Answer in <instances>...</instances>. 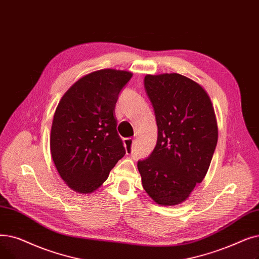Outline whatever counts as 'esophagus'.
Wrapping results in <instances>:
<instances>
[{
  "instance_id": "obj_1",
  "label": "esophagus",
  "mask_w": 259,
  "mask_h": 259,
  "mask_svg": "<svg viewBox=\"0 0 259 259\" xmlns=\"http://www.w3.org/2000/svg\"><path fill=\"white\" fill-rule=\"evenodd\" d=\"M123 142H124L126 154H128V155L133 154L134 153V149H135V140L132 139V138H126V139L123 140Z\"/></svg>"
}]
</instances>
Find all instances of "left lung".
Returning <instances> with one entry per match:
<instances>
[{
  "mask_svg": "<svg viewBox=\"0 0 259 259\" xmlns=\"http://www.w3.org/2000/svg\"><path fill=\"white\" fill-rule=\"evenodd\" d=\"M144 90L154 107L158 138L137 166L145 192L158 204L186 200L211 164L218 130L210 97L179 73L146 75Z\"/></svg>",
  "mask_w": 259,
  "mask_h": 259,
  "instance_id": "left-lung-1",
  "label": "left lung"
}]
</instances>
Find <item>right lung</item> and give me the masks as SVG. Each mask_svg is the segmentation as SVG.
Returning <instances> with one entry per match:
<instances>
[{"label": "right lung", "mask_w": 259, "mask_h": 259, "mask_svg": "<svg viewBox=\"0 0 259 259\" xmlns=\"http://www.w3.org/2000/svg\"><path fill=\"white\" fill-rule=\"evenodd\" d=\"M130 71L101 69L81 78L59 102L51 152L59 174L79 193H91L125 155L117 132L115 107Z\"/></svg>", "instance_id": "obj_1"}]
</instances>
